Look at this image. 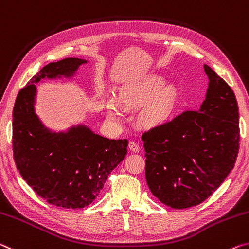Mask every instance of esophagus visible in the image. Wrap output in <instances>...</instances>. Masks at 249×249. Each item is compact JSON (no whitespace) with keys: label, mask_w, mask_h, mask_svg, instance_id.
Listing matches in <instances>:
<instances>
[{"label":"esophagus","mask_w":249,"mask_h":249,"mask_svg":"<svg viewBox=\"0 0 249 249\" xmlns=\"http://www.w3.org/2000/svg\"><path fill=\"white\" fill-rule=\"evenodd\" d=\"M129 150L131 152H139L140 151V145L134 141L129 142Z\"/></svg>","instance_id":"1"}]
</instances>
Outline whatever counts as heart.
Instances as JSON below:
<instances>
[{
    "instance_id": "obj_1",
    "label": "heart",
    "mask_w": 249,
    "mask_h": 249,
    "mask_svg": "<svg viewBox=\"0 0 249 249\" xmlns=\"http://www.w3.org/2000/svg\"><path fill=\"white\" fill-rule=\"evenodd\" d=\"M164 87V81L160 78H151L140 86L127 88L121 92L120 100L116 97H109L106 104L107 115L111 120H119L124 116V109L121 103L127 106H137L150 103L142 113V121L144 124L153 125L164 121L172 113L177 91L173 87Z\"/></svg>"
}]
</instances>
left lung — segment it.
<instances>
[{"label":"left lung","mask_w":249,"mask_h":249,"mask_svg":"<svg viewBox=\"0 0 249 249\" xmlns=\"http://www.w3.org/2000/svg\"><path fill=\"white\" fill-rule=\"evenodd\" d=\"M210 83L198 110H185L142 133L145 178L163 204L198 205L233 170L239 150V115L235 93L204 65Z\"/></svg>","instance_id":"8db88e82"}]
</instances>
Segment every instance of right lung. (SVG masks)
<instances>
[{"instance_id": "right-lung-1", "label": "right lung", "mask_w": 249, "mask_h": 249, "mask_svg": "<svg viewBox=\"0 0 249 249\" xmlns=\"http://www.w3.org/2000/svg\"><path fill=\"white\" fill-rule=\"evenodd\" d=\"M86 60L65 58L44 66L19 90L13 108V157L19 174L52 205L83 209L95 201L110 172L127 154L128 140H110L85 125L52 133L34 111L35 83L72 76Z\"/></svg>"}]
</instances>
